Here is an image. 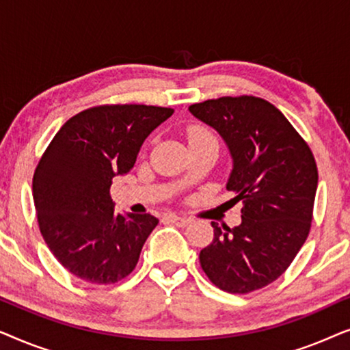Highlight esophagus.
<instances>
[{
    "mask_svg": "<svg viewBox=\"0 0 350 350\" xmlns=\"http://www.w3.org/2000/svg\"><path fill=\"white\" fill-rule=\"evenodd\" d=\"M170 219L172 223L174 224H176V226H180V228H185V226H188V224L193 221V219L191 218H186V217H178V215H169V217H167Z\"/></svg>",
    "mask_w": 350,
    "mask_h": 350,
    "instance_id": "34e87169",
    "label": "esophagus"
}]
</instances>
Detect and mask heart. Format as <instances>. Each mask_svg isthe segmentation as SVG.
<instances>
[{"label":"heart","mask_w":350,"mask_h":350,"mask_svg":"<svg viewBox=\"0 0 350 350\" xmlns=\"http://www.w3.org/2000/svg\"><path fill=\"white\" fill-rule=\"evenodd\" d=\"M186 137H188V143L205 140V138H213L212 133H210L207 129L202 126H191L188 129V132H186Z\"/></svg>","instance_id":"b5f03b06"}]
</instances>
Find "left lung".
<instances>
[{
    "mask_svg": "<svg viewBox=\"0 0 350 350\" xmlns=\"http://www.w3.org/2000/svg\"><path fill=\"white\" fill-rule=\"evenodd\" d=\"M189 111L226 142V189L234 202L242 200L239 226L212 221L213 241L200 250V266L228 293L260 290L284 274L308 239L319 183L314 154L274 105L253 95L205 100Z\"/></svg>",
    "mask_w": 350,
    "mask_h": 350,
    "instance_id": "8db88e82",
    "label": "left lung"
}]
</instances>
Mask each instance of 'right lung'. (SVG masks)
<instances>
[{"label": "right lung", "instance_id": "1", "mask_svg": "<svg viewBox=\"0 0 350 350\" xmlns=\"http://www.w3.org/2000/svg\"><path fill=\"white\" fill-rule=\"evenodd\" d=\"M174 114L148 105H102L70 118L40 159L33 200L42 239L62 266L108 285L135 269L159 219L114 213L113 178L135 164L146 137Z\"/></svg>", "mask_w": 350, "mask_h": 350}]
</instances>
